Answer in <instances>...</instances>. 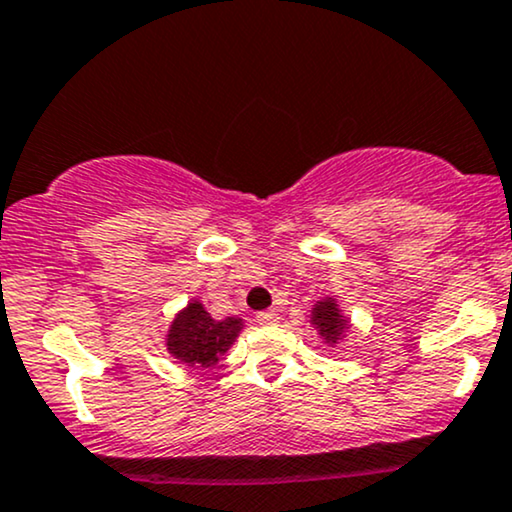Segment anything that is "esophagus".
I'll return each instance as SVG.
<instances>
[{
  "instance_id": "1",
  "label": "esophagus",
  "mask_w": 512,
  "mask_h": 512,
  "mask_svg": "<svg viewBox=\"0 0 512 512\" xmlns=\"http://www.w3.org/2000/svg\"><path fill=\"white\" fill-rule=\"evenodd\" d=\"M279 312L276 310H264V312H260V315H257V322H260L262 326H274V324H279Z\"/></svg>"
}]
</instances>
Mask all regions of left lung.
Instances as JSON below:
<instances>
[{
  "mask_svg": "<svg viewBox=\"0 0 512 512\" xmlns=\"http://www.w3.org/2000/svg\"><path fill=\"white\" fill-rule=\"evenodd\" d=\"M312 326L317 329V334L326 346H338V343L346 338L350 331V319L343 315V310L338 307L336 298H322L317 300L315 307H312Z\"/></svg>",
  "mask_w": 512,
  "mask_h": 512,
  "instance_id": "obj_1",
  "label": "left lung"
}]
</instances>
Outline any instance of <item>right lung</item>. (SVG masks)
Masks as SVG:
<instances>
[{"instance_id": "obj_1", "label": "right lung", "mask_w": 512, "mask_h": 512, "mask_svg": "<svg viewBox=\"0 0 512 512\" xmlns=\"http://www.w3.org/2000/svg\"><path fill=\"white\" fill-rule=\"evenodd\" d=\"M240 331H243V319H214L205 310V305L195 298L176 312L174 322L166 331L164 346L169 355L183 365L214 367L219 362V355H224L236 343Z\"/></svg>"}]
</instances>
